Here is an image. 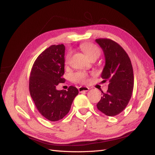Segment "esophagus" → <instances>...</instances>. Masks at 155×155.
<instances>
[{"label": "esophagus", "instance_id": "1", "mask_svg": "<svg viewBox=\"0 0 155 155\" xmlns=\"http://www.w3.org/2000/svg\"><path fill=\"white\" fill-rule=\"evenodd\" d=\"M78 91H79V93H82V92L83 91H88L89 90V88L87 87H78Z\"/></svg>", "mask_w": 155, "mask_h": 155}]
</instances>
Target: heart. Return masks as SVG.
<instances>
[{"label":"heart","instance_id":"1","mask_svg":"<svg viewBox=\"0 0 155 155\" xmlns=\"http://www.w3.org/2000/svg\"><path fill=\"white\" fill-rule=\"evenodd\" d=\"M80 47L82 49V51L86 54V55L89 58L93 57H98V56L101 54V51L97 46L95 45L94 44L90 43V42H84V43L81 44L80 45ZM71 57V53L69 52L67 54V55L65 56V64H68L69 63ZM88 77H89V75L85 72H78L72 74V79H73V81L77 82V83L81 84L87 83Z\"/></svg>","mask_w":155,"mask_h":155}]
</instances>
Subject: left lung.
Wrapping results in <instances>:
<instances>
[{"label": "left lung", "mask_w": 155, "mask_h": 155, "mask_svg": "<svg viewBox=\"0 0 155 155\" xmlns=\"http://www.w3.org/2000/svg\"><path fill=\"white\" fill-rule=\"evenodd\" d=\"M97 43L103 48L105 64L101 77L103 82L109 81L106 93L102 92L97 108L107 116L120 114L128 104L134 87L133 66L123 48L110 38H97Z\"/></svg>", "instance_id": "left-lung-1"}]
</instances>
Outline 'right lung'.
I'll use <instances>...</instances> for the list:
<instances>
[{
    "mask_svg": "<svg viewBox=\"0 0 155 155\" xmlns=\"http://www.w3.org/2000/svg\"><path fill=\"white\" fill-rule=\"evenodd\" d=\"M64 45H51L38 55L31 71L29 92L42 116L50 121L63 118L71 109L74 98L78 94L76 87L58 91L56 87L64 83Z\"/></svg>",
    "mask_w": 155,
    "mask_h": 155,
    "instance_id": "add662e5",
    "label": "right lung"
}]
</instances>
